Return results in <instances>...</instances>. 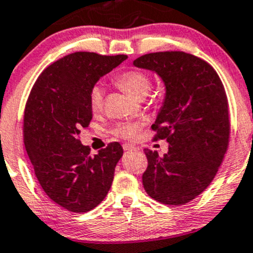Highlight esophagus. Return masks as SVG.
Returning <instances> with one entry per match:
<instances>
[{
	"mask_svg": "<svg viewBox=\"0 0 253 253\" xmlns=\"http://www.w3.org/2000/svg\"><path fill=\"white\" fill-rule=\"evenodd\" d=\"M123 149L126 150V152H130V150H136V147L132 146V144H130V143H124Z\"/></svg>",
	"mask_w": 253,
	"mask_h": 253,
	"instance_id": "1",
	"label": "esophagus"
}]
</instances>
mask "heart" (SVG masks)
<instances>
[{"label": "heart", "instance_id": "heart-1", "mask_svg": "<svg viewBox=\"0 0 253 253\" xmlns=\"http://www.w3.org/2000/svg\"><path fill=\"white\" fill-rule=\"evenodd\" d=\"M117 82L121 87H123L126 92L134 95L135 98L142 99L149 93L152 87V81L147 74L138 72V70H129L117 78ZM105 89L101 84H95L89 93V105L93 111H99L103 106ZM141 124L137 122H127V123H119L115 127V134L123 138H135L140 130Z\"/></svg>", "mask_w": 253, "mask_h": 253}]
</instances>
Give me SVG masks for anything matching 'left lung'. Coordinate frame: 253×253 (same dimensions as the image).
Masks as SVG:
<instances>
[{
	"label": "left lung",
	"instance_id": "left-lung-1",
	"mask_svg": "<svg viewBox=\"0 0 253 253\" xmlns=\"http://www.w3.org/2000/svg\"><path fill=\"white\" fill-rule=\"evenodd\" d=\"M164 82L165 98L152 126L166 138L169 152L144 149L148 167L144 190L158 202L185 204L208 188L222 163L229 140L228 101L211 64L183 51L147 53L132 62Z\"/></svg>",
	"mask_w": 253,
	"mask_h": 253
}]
</instances>
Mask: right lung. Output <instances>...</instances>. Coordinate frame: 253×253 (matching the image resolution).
Here are the masks:
<instances>
[{
    "label": "right lung",
    "mask_w": 253,
    "mask_h": 253,
    "mask_svg": "<svg viewBox=\"0 0 253 253\" xmlns=\"http://www.w3.org/2000/svg\"><path fill=\"white\" fill-rule=\"evenodd\" d=\"M126 58L70 53L41 74L28 96L24 116L28 158L45 194L69 211L95 208L112 185L122 146L112 142L92 157L79 135L93 117L90 90Z\"/></svg>",
    "instance_id": "right-lung-1"
}]
</instances>
